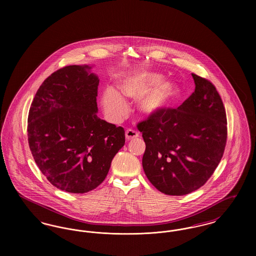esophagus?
Wrapping results in <instances>:
<instances>
[{
    "label": "esophagus",
    "mask_w": 256,
    "mask_h": 256,
    "mask_svg": "<svg viewBox=\"0 0 256 256\" xmlns=\"http://www.w3.org/2000/svg\"><path fill=\"white\" fill-rule=\"evenodd\" d=\"M138 136H139V134L136 130H132V128H128L126 132V140H132V139L138 137Z\"/></svg>",
    "instance_id": "obj_1"
}]
</instances>
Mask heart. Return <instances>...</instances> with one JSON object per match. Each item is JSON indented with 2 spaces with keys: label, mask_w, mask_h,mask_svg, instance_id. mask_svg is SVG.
Returning <instances> with one entry per match:
<instances>
[{
  "label": "heart",
  "mask_w": 256,
  "mask_h": 256,
  "mask_svg": "<svg viewBox=\"0 0 256 256\" xmlns=\"http://www.w3.org/2000/svg\"><path fill=\"white\" fill-rule=\"evenodd\" d=\"M152 72L124 74L117 82L120 94L110 88L102 95V106L113 121H120L128 113V104L122 98L138 100V108L146 116H156L174 108L182 98V88L174 80H162Z\"/></svg>",
  "instance_id": "b5f03b06"
}]
</instances>
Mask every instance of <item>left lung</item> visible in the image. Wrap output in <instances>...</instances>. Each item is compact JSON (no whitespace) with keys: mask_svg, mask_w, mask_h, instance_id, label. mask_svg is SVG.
Masks as SVG:
<instances>
[{"mask_svg":"<svg viewBox=\"0 0 256 256\" xmlns=\"http://www.w3.org/2000/svg\"><path fill=\"white\" fill-rule=\"evenodd\" d=\"M192 76L195 91L182 106L137 124L146 144L144 172L166 195H186L204 185L226 144V114L216 87L196 74Z\"/></svg>","mask_w":256,"mask_h":256,"instance_id":"1","label":"left lung"}]
</instances>
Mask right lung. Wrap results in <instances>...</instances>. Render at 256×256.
<instances>
[{
    "label": "right lung",
    "mask_w": 256,
    "mask_h": 256,
    "mask_svg": "<svg viewBox=\"0 0 256 256\" xmlns=\"http://www.w3.org/2000/svg\"><path fill=\"white\" fill-rule=\"evenodd\" d=\"M90 66L70 65L37 90L28 117V140L39 170L54 187L74 194L104 180L124 145L122 126L97 116L98 78Z\"/></svg>",
    "instance_id": "1"
}]
</instances>
